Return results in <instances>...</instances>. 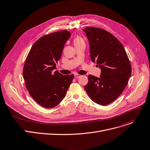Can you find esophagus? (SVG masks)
Masks as SVG:
<instances>
[{
  "instance_id": "obj_1",
  "label": "esophagus",
  "mask_w": 150,
  "mask_h": 150,
  "mask_svg": "<svg viewBox=\"0 0 150 150\" xmlns=\"http://www.w3.org/2000/svg\"><path fill=\"white\" fill-rule=\"evenodd\" d=\"M74 76H75V78H79V77L81 76V75H79V74H75Z\"/></svg>"
}]
</instances>
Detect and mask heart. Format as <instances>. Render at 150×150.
I'll use <instances>...</instances> for the list:
<instances>
[{
	"label": "heart",
	"instance_id": "heart-1",
	"mask_svg": "<svg viewBox=\"0 0 150 150\" xmlns=\"http://www.w3.org/2000/svg\"><path fill=\"white\" fill-rule=\"evenodd\" d=\"M82 42H84L83 40L79 36H76L75 38H74V44L76 45V44H78L79 43H81Z\"/></svg>",
	"mask_w": 150,
	"mask_h": 150
}]
</instances>
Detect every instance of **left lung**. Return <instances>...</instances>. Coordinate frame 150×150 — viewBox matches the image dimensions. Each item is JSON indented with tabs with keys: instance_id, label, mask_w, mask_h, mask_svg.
<instances>
[{
	"instance_id": "1",
	"label": "left lung",
	"mask_w": 150,
	"mask_h": 150,
	"mask_svg": "<svg viewBox=\"0 0 150 150\" xmlns=\"http://www.w3.org/2000/svg\"><path fill=\"white\" fill-rule=\"evenodd\" d=\"M83 31L89 42L92 61L101 70L99 78L88 76L84 88L93 101L105 105L124 91L131 76V64L124 46L112 34L93 27H86Z\"/></svg>"
}]
</instances>
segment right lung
<instances>
[{"instance_id":"obj_1","label":"right lung","mask_w":150,"mask_h":150,"mask_svg":"<svg viewBox=\"0 0 150 150\" xmlns=\"http://www.w3.org/2000/svg\"><path fill=\"white\" fill-rule=\"evenodd\" d=\"M71 35L63 30L40 37L26 57L23 72L26 89L45 108H53L63 100L74 78L73 74L63 75L54 71Z\"/></svg>"}]
</instances>
